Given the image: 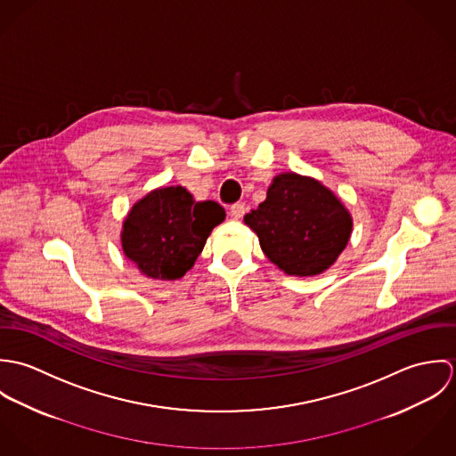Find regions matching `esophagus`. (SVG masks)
I'll return each mask as SVG.
<instances>
[{
	"label": "esophagus",
	"mask_w": 456,
	"mask_h": 456,
	"mask_svg": "<svg viewBox=\"0 0 456 456\" xmlns=\"http://www.w3.org/2000/svg\"><path fill=\"white\" fill-rule=\"evenodd\" d=\"M244 214H246V205H244V203H233V205L230 207V216H232L233 219H240Z\"/></svg>",
	"instance_id": "esophagus-1"
}]
</instances>
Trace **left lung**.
<instances>
[{
    "mask_svg": "<svg viewBox=\"0 0 456 456\" xmlns=\"http://www.w3.org/2000/svg\"><path fill=\"white\" fill-rule=\"evenodd\" d=\"M265 256L288 275H318L349 242L353 219L322 183L293 172L273 177L266 200L244 217Z\"/></svg>",
    "mask_w": 456,
    "mask_h": 456,
    "instance_id": "obj_1",
    "label": "left lung"
}]
</instances>
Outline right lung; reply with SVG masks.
I'll use <instances>...</instances> for the list:
<instances>
[{
  "mask_svg": "<svg viewBox=\"0 0 456 456\" xmlns=\"http://www.w3.org/2000/svg\"><path fill=\"white\" fill-rule=\"evenodd\" d=\"M224 217L219 203L195 201L183 186L159 188L131 207L121 232L123 251L151 279H181Z\"/></svg>",
  "mask_w": 456,
  "mask_h": 456,
  "instance_id": "right-lung-1",
  "label": "right lung"
}]
</instances>
